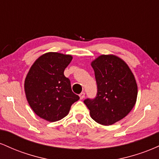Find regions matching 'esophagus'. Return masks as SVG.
Returning a JSON list of instances; mask_svg holds the SVG:
<instances>
[{
    "label": "esophagus",
    "mask_w": 159,
    "mask_h": 159,
    "mask_svg": "<svg viewBox=\"0 0 159 159\" xmlns=\"http://www.w3.org/2000/svg\"><path fill=\"white\" fill-rule=\"evenodd\" d=\"M79 96H80V98H81V99H83V98L85 97V93L84 92H82L79 95Z\"/></svg>",
    "instance_id": "1"
}]
</instances>
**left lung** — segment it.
<instances>
[{"mask_svg": "<svg viewBox=\"0 0 159 159\" xmlns=\"http://www.w3.org/2000/svg\"><path fill=\"white\" fill-rule=\"evenodd\" d=\"M95 72L97 94L84 102L96 123L112 125L123 119L136 103L138 85L125 62L113 55H100L91 63Z\"/></svg>", "mask_w": 159, "mask_h": 159, "instance_id": "1", "label": "left lung"}]
</instances>
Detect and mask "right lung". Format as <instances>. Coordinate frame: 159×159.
Listing matches in <instances>:
<instances>
[{"label": "right lung", "mask_w": 159, "mask_h": 159, "mask_svg": "<svg viewBox=\"0 0 159 159\" xmlns=\"http://www.w3.org/2000/svg\"><path fill=\"white\" fill-rule=\"evenodd\" d=\"M72 57L57 52L40 56L30 67L25 81V95L34 112L48 122H56L69 114L79 99L65 77V69Z\"/></svg>", "instance_id": "1"}]
</instances>
